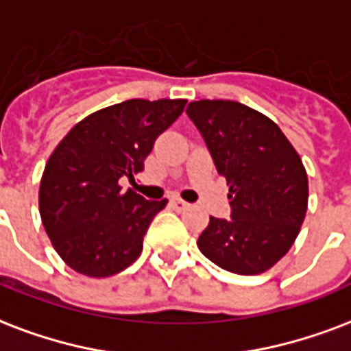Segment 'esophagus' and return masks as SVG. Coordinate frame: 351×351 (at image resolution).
I'll use <instances>...</instances> for the list:
<instances>
[{
  "mask_svg": "<svg viewBox=\"0 0 351 351\" xmlns=\"http://www.w3.org/2000/svg\"><path fill=\"white\" fill-rule=\"evenodd\" d=\"M171 206H173L175 210L182 211V210H186L189 204H187L186 200H182V199H178V197H176V199H171Z\"/></svg>",
  "mask_w": 351,
  "mask_h": 351,
  "instance_id": "1",
  "label": "esophagus"
}]
</instances>
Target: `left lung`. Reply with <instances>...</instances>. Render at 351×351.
Masks as SVG:
<instances>
[{"mask_svg": "<svg viewBox=\"0 0 351 351\" xmlns=\"http://www.w3.org/2000/svg\"><path fill=\"white\" fill-rule=\"evenodd\" d=\"M187 116L226 178L232 219L210 217L197 245L221 269L269 271L293 247L306 219L309 184L300 154L271 117L237 101H193Z\"/></svg>", "mask_w": 351, "mask_h": 351, "instance_id": "8db88e82", "label": "left lung"}]
</instances>
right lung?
Masks as SVG:
<instances>
[{
    "mask_svg": "<svg viewBox=\"0 0 351 351\" xmlns=\"http://www.w3.org/2000/svg\"><path fill=\"white\" fill-rule=\"evenodd\" d=\"M186 99H128L79 121L51 152L40 180L38 208L51 245L75 272L108 278L143 250V235L167 199L145 200L121 178L143 171L160 134Z\"/></svg>",
    "mask_w": 351,
    "mask_h": 351,
    "instance_id": "obj_1",
    "label": "right lung"
}]
</instances>
